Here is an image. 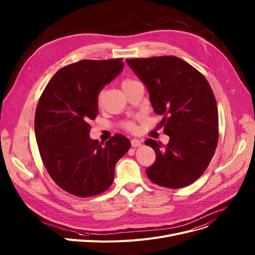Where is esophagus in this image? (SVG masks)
Instances as JSON below:
<instances>
[{
  "instance_id": "esophagus-1",
  "label": "esophagus",
  "mask_w": 255,
  "mask_h": 255,
  "mask_svg": "<svg viewBox=\"0 0 255 255\" xmlns=\"http://www.w3.org/2000/svg\"><path fill=\"white\" fill-rule=\"evenodd\" d=\"M141 144H142V141H141V140H139V139L134 138V139H132V140H131V145H132L133 147H138V146H141Z\"/></svg>"
}]
</instances>
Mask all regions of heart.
<instances>
[{
	"mask_svg": "<svg viewBox=\"0 0 255 255\" xmlns=\"http://www.w3.org/2000/svg\"><path fill=\"white\" fill-rule=\"evenodd\" d=\"M131 82H133V81H132V80H129V79L125 80V81L122 83V87H124L125 85H127V84H129V83H131ZM103 99H104V91H100V92L98 93V95H97V103H98V105L103 104ZM123 126H124L127 130H134V128H135V126H134V124H133L132 122H126V123H124Z\"/></svg>",
	"mask_w": 255,
	"mask_h": 255,
	"instance_id": "b5f03b06",
	"label": "heart"
}]
</instances>
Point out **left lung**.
I'll list each match as a JSON object with an SVG mask.
<instances>
[{
  "label": "left lung",
  "instance_id": "left-lung-1",
  "mask_svg": "<svg viewBox=\"0 0 255 255\" xmlns=\"http://www.w3.org/2000/svg\"><path fill=\"white\" fill-rule=\"evenodd\" d=\"M145 85L161 126L170 139L150 138L156 161L145 172L158 185L180 189L196 181L208 167L218 141V112L209 83L194 66L175 56L126 59Z\"/></svg>",
  "mask_w": 255,
  "mask_h": 255
}]
</instances>
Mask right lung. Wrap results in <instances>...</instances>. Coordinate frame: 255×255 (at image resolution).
<instances>
[{
  "instance_id": "add662e5",
  "label": "right lung",
  "mask_w": 255,
  "mask_h": 255,
  "mask_svg": "<svg viewBox=\"0 0 255 255\" xmlns=\"http://www.w3.org/2000/svg\"><path fill=\"white\" fill-rule=\"evenodd\" d=\"M124 67L122 58L84 59L60 69L42 93L35 133L49 175L72 195H99L112 185L116 163L131 146L116 134L105 144L90 138V121L98 115L97 95Z\"/></svg>"
}]
</instances>
